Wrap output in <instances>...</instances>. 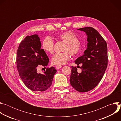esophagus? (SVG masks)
<instances>
[{"mask_svg": "<svg viewBox=\"0 0 121 121\" xmlns=\"http://www.w3.org/2000/svg\"><path fill=\"white\" fill-rule=\"evenodd\" d=\"M62 66H63L62 65H57L56 66V69H59L61 68Z\"/></svg>", "mask_w": 121, "mask_h": 121, "instance_id": "1", "label": "esophagus"}]
</instances>
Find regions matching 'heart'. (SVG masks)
<instances>
[{"label":"heart","mask_w":121,"mask_h":121,"mask_svg":"<svg viewBox=\"0 0 121 121\" xmlns=\"http://www.w3.org/2000/svg\"><path fill=\"white\" fill-rule=\"evenodd\" d=\"M59 38L65 43L63 53H57L52 57V62L55 65H64L70 59L69 53L73 56H77L82 51V45L78 37L73 31H66L59 35ZM54 42L50 36L46 37L42 44L43 49L50 54L54 52Z\"/></svg>","instance_id":"obj_1"}]
</instances>
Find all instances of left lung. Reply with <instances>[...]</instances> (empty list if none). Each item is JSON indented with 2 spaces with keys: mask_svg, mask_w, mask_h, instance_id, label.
<instances>
[{
  "mask_svg": "<svg viewBox=\"0 0 121 121\" xmlns=\"http://www.w3.org/2000/svg\"><path fill=\"white\" fill-rule=\"evenodd\" d=\"M78 30L85 32L88 43L84 55L75 61L78 65L82 64L81 72L78 73L76 66H71L70 83L76 91L86 92L93 89L104 74L108 65L107 45L93 28L88 27Z\"/></svg>",
  "mask_w": 121,
  "mask_h": 121,
  "instance_id": "1",
  "label": "left lung"
}]
</instances>
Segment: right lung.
Listing matches in <instances>:
<instances>
[{"label": "right lung", "instance_id": "1", "mask_svg": "<svg viewBox=\"0 0 121 121\" xmlns=\"http://www.w3.org/2000/svg\"><path fill=\"white\" fill-rule=\"evenodd\" d=\"M40 38L37 34L27 36L21 42L17 53V67L19 75L26 87L37 92L48 90L52 83L56 68H46L43 74L38 73V65L46 66L49 59L41 49Z\"/></svg>", "mask_w": 121, "mask_h": 121}]
</instances>
